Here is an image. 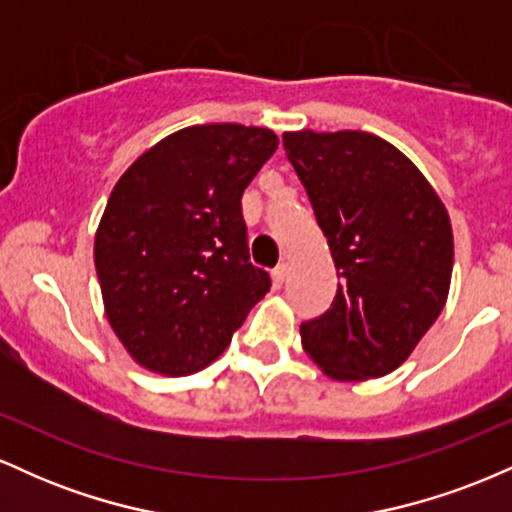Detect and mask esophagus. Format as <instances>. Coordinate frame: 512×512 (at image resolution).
Masks as SVG:
<instances>
[{
  "label": "esophagus",
  "instance_id": "esophagus-1",
  "mask_svg": "<svg viewBox=\"0 0 512 512\" xmlns=\"http://www.w3.org/2000/svg\"><path fill=\"white\" fill-rule=\"evenodd\" d=\"M286 276H289V264H286V262L276 264V267L272 269V279H274V284H276V286L284 284Z\"/></svg>",
  "mask_w": 512,
  "mask_h": 512
}]
</instances>
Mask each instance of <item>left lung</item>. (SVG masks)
Instances as JSON below:
<instances>
[{
	"mask_svg": "<svg viewBox=\"0 0 512 512\" xmlns=\"http://www.w3.org/2000/svg\"><path fill=\"white\" fill-rule=\"evenodd\" d=\"M284 149L330 245L337 296L301 325L334 380L392 373L448 301V211L402 151L368 132H286Z\"/></svg>",
	"mask_w": 512,
	"mask_h": 512,
	"instance_id": "left-lung-1",
	"label": "left lung"
}]
</instances>
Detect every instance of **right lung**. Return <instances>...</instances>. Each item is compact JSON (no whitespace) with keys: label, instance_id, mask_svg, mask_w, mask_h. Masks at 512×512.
<instances>
[{"label":"right lung","instance_id":"right-lung-1","mask_svg":"<svg viewBox=\"0 0 512 512\" xmlns=\"http://www.w3.org/2000/svg\"><path fill=\"white\" fill-rule=\"evenodd\" d=\"M276 146L272 129L195 125L117 180L93 252L105 315L144 368H207L272 286L250 262L240 199Z\"/></svg>","mask_w":512,"mask_h":512}]
</instances>
